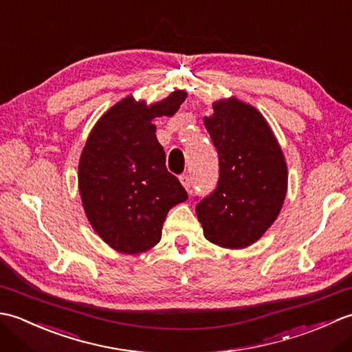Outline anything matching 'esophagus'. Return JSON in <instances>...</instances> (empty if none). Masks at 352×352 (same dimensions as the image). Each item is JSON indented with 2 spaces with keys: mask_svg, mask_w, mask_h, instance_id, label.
<instances>
[{
  "mask_svg": "<svg viewBox=\"0 0 352 352\" xmlns=\"http://www.w3.org/2000/svg\"><path fill=\"white\" fill-rule=\"evenodd\" d=\"M180 182H182V184L184 186L186 190L190 189L192 182H190V175H189V174H182V175H180Z\"/></svg>",
  "mask_w": 352,
  "mask_h": 352,
  "instance_id": "esophagus-1",
  "label": "esophagus"
}]
</instances>
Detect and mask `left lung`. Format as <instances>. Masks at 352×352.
Instances as JSON below:
<instances>
[{
    "mask_svg": "<svg viewBox=\"0 0 352 352\" xmlns=\"http://www.w3.org/2000/svg\"><path fill=\"white\" fill-rule=\"evenodd\" d=\"M204 125L218 151L219 178L197 214L208 241L223 248L257 242L278 216L287 166L265 118L236 98L213 104Z\"/></svg>",
    "mask_w": 352,
    "mask_h": 352,
    "instance_id": "8db88e82",
    "label": "left lung"
}]
</instances>
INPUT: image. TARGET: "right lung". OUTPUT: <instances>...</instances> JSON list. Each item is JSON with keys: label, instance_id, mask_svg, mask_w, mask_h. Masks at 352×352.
Returning <instances> with one entry per match:
<instances>
[{"label": "right lung", "instance_id": "obj_1", "mask_svg": "<svg viewBox=\"0 0 352 352\" xmlns=\"http://www.w3.org/2000/svg\"><path fill=\"white\" fill-rule=\"evenodd\" d=\"M184 100L186 92L177 91L148 107L129 96L104 113L89 134L78 164L81 201L94 230L119 252L153 248L168 212L188 199L166 169L153 124L154 118L174 115Z\"/></svg>", "mask_w": 352, "mask_h": 352}]
</instances>
